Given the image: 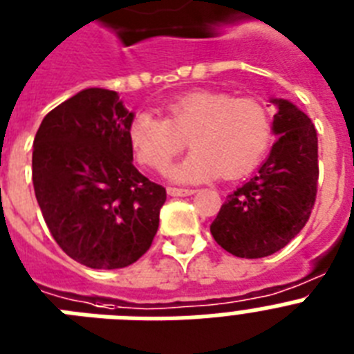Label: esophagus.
I'll return each instance as SVG.
<instances>
[{"label": "esophagus", "mask_w": 354, "mask_h": 354, "mask_svg": "<svg viewBox=\"0 0 354 354\" xmlns=\"http://www.w3.org/2000/svg\"><path fill=\"white\" fill-rule=\"evenodd\" d=\"M167 192L171 196H191L194 194V189H180V187H169Z\"/></svg>", "instance_id": "esophagus-1"}]
</instances>
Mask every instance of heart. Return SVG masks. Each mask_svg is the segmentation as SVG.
I'll return each instance as SVG.
<instances>
[{
	"label": "heart",
	"mask_w": 354,
	"mask_h": 354,
	"mask_svg": "<svg viewBox=\"0 0 354 354\" xmlns=\"http://www.w3.org/2000/svg\"><path fill=\"white\" fill-rule=\"evenodd\" d=\"M163 111L165 118L136 113L129 142L138 162L165 172L189 138L194 151L171 171L176 182H203L219 172L239 176L259 162L272 142V113L255 97L189 91L165 104Z\"/></svg>",
	"instance_id": "b5f03b06"
}]
</instances>
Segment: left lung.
Wrapping results in <instances>:
<instances>
[{"label":"left lung","instance_id":"left-lung-1","mask_svg":"<svg viewBox=\"0 0 354 354\" xmlns=\"http://www.w3.org/2000/svg\"><path fill=\"white\" fill-rule=\"evenodd\" d=\"M273 144L266 162L221 205L210 234L236 257L259 259L292 241L310 219L319 182L317 129L306 113L273 99Z\"/></svg>","mask_w":354,"mask_h":354}]
</instances>
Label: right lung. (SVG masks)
Segmentation results:
<instances>
[{
	"mask_svg": "<svg viewBox=\"0 0 354 354\" xmlns=\"http://www.w3.org/2000/svg\"><path fill=\"white\" fill-rule=\"evenodd\" d=\"M133 113L117 91L88 88L43 118L32 182L55 243L77 263L126 268L149 250L167 192L133 165Z\"/></svg>",
	"mask_w": 354,
	"mask_h": 354,
	"instance_id": "obj_1",
	"label": "right lung"
}]
</instances>
